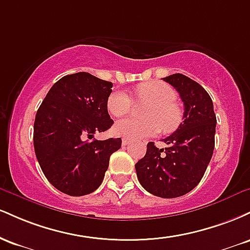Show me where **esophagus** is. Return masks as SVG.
Here are the masks:
<instances>
[{"label":"esophagus","mask_w":250,"mask_h":250,"mask_svg":"<svg viewBox=\"0 0 250 250\" xmlns=\"http://www.w3.org/2000/svg\"><path fill=\"white\" fill-rule=\"evenodd\" d=\"M129 143H130V141H129L128 139H123L122 140V145L123 146H127V145H129Z\"/></svg>","instance_id":"34e87169"}]
</instances>
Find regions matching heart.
<instances>
[{
    "mask_svg": "<svg viewBox=\"0 0 250 250\" xmlns=\"http://www.w3.org/2000/svg\"><path fill=\"white\" fill-rule=\"evenodd\" d=\"M136 95L140 100H147L150 104L145 110L146 119L127 117L116 122L114 130L120 136L130 140L154 136L160 130L173 131L182 121V111L176 101V91L162 81H149L136 88ZM131 97L127 91L115 90L107 100L108 111L113 116L125 115L131 109Z\"/></svg>",
    "mask_w": 250,
    "mask_h": 250,
    "instance_id": "b5f03b06",
    "label": "heart"
}]
</instances>
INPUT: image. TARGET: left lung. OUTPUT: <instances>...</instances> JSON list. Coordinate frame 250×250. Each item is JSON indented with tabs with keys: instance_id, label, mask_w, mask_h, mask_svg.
Masks as SVG:
<instances>
[{
	"instance_id": "left-lung-1",
	"label": "left lung",
	"mask_w": 250,
	"mask_h": 250,
	"mask_svg": "<svg viewBox=\"0 0 250 250\" xmlns=\"http://www.w3.org/2000/svg\"><path fill=\"white\" fill-rule=\"evenodd\" d=\"M163 80L180 94L185 104L183 122L162 140L167 148L159 149L149 142L135 169L148 193L173 199L193 190L205 175L215 147L216 116L210 96L196 81L182 74Z\"/></svg>"
}]
</instances>
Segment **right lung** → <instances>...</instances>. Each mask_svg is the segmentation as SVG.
<instances>
[{"instance_id": "1", "label": "right lung", "mask_w": 250, "mask_h": 250, "mask_svg": "<svg viewBox=\"0 0 250 250\" xmlns=\"http://www.w3.org/2000/svg\"><path fill=\"white\" fill-rule=\"evenodd\" d=\"M113 83L89 73L60 79L43 100L34 122V149L43 174L70 196L95 191L102 183L114 151L122 140L93 139L114 121L107 100Z\"/></svg>"}]
</instances>
